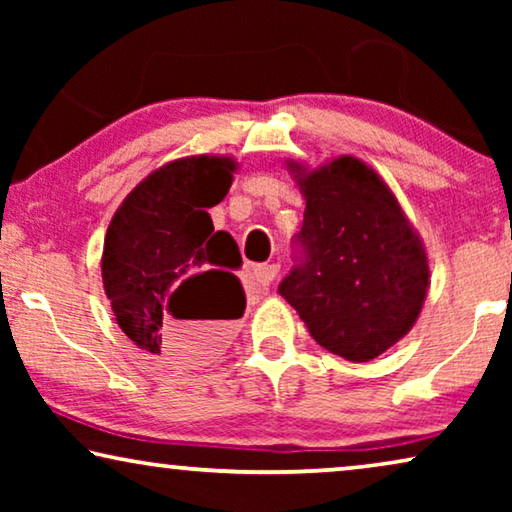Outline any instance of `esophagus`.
Wrapping results in <instances>:
<instances>
[{
    "instance_id": "obj_1",
    "label": "esophagus",
    "mask_w": 512,
    "mask_h": 512,
    "mask_svg": "<svg viewBox=\"0 0 512 512\" xmlns=\"http://www.w3.org/2000/svg\"><path fill=\"white\" fill-rule=\"evenodd\" d=\"M277 272H279V265H275V263L254 265V268H251V282H254L258 289H268L272 279L277 277Z\"/></svg>"
}]
</instances>
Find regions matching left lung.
Wrapping results in <instances>:
<instances>
[{"instance_id":"left-lung-1","label":"left lung","mask_w":512,"mask_h":512,"mask_svg":"<svg viewBox=\"0 0 512 512\" xmlns=\"http://www.w3.org/2000/svg\"><path fill=\"white\" fill-rule=\"evenodd\" d=\"M300 167L296 165V172ZM305 193L296 265L277 291L328 352L370 361L422 310L429 263L387 184L352 156L296 174Z\"/></svg>"}]
</instances>
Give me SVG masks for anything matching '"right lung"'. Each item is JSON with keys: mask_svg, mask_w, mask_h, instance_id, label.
<instances>
[{"mask_svg": "<svg viewBox=\"0 0 512 512\" xmlns=\"http://www.w3.org/2000/svg\"><path fill=\"white\" fill-rule=\"evenodd\" d=\"M230 158H181L149 174L118 207L104 237L102 279L118 326L139 349L179 363L207 361L247 307L223 265L207 209L226 198Z\"/></svg>", "mask_w": 512, "mask_h": 512, "instance_id": "1", "label": "right lung"}]
</instances>
